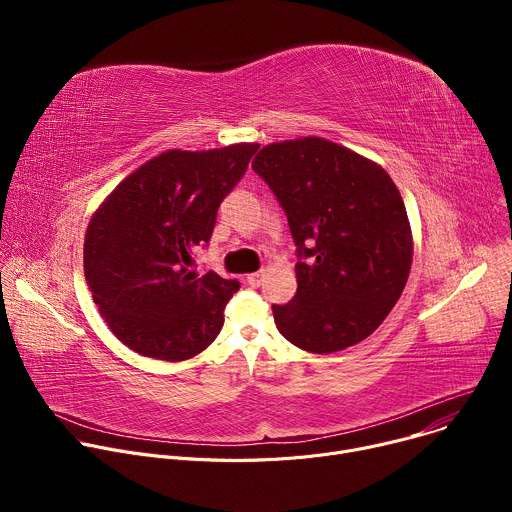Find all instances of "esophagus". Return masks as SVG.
Here are the masks:
<instances>
[{
    "label": "esophagus",
    "instance_id": "1",
    "mask_svg": "<svg viewBox=\"0 0 512 512\" xmlns=\"http://www.w3.org/2000/svg\"><path fill=\"white\" fill-rule=\"evenodd\" d=\"M263 279H265V271H263V269L247 275V281H249V285H253V287H259V285L263 283Z\"/></svg>",
    "mask_w": 512,
    "mask_h": 512
}]
</instances>
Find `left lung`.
I'll return each mask as SVG.
<instances>
[{
	"instance_id": "left-lung-1",
	"label": "left lung",
	"mask_w": 512,
	"mask_h": 512,
	"mask_svg": "<svg viewBox=\"0 0 512 512\" xmlns=\"http://www.w3.org/2000/svg\"><path fill=\"white\" fill-rule=\"evenodd\" d=\"M253 170L285 210L298 291L273 306L277 330L330 354L371 336L401 298L413 261L403 198L373 160L324 137L269 143Z\"/></svg>"
}]
</instances>
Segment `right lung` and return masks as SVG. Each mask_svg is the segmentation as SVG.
I'll use <instances>...</instances> for the list:
<instances>
[{
	"label": "right lung",
	"instance_id": "right-lung-1",
	"mask_svg": "<svg viewBox=\"0 0 512 512\" xmlns=\"http://www.w3.org/2000/svg\"><path fill=\"white\" fill-rule=\"evenodd\" d=\"M259 143L168 150L139 166L95 210L85 235V279L111 332L141 356L186 360L223 328L237 279L200 275L194 251L247 172Z\"/></svg>",
	"mask_w": 512,
	"mask_h": 512
}]
</instances>
